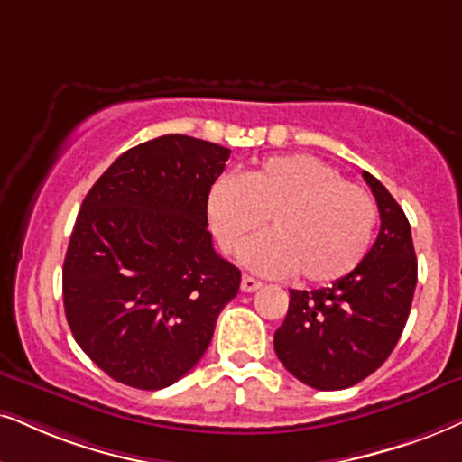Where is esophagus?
I'll list each match as a JSON object with an SVG mask.
<instances>
[{
    "mask_svg": "<svg viewBox=\"0 0 462 462\" xmlns=\"http://www.w3.org/2000/svg\"><path fill=\"white\" fill-rule=\"evenodd\" d=\"M262 285H264V283L258 282V279H254V277H249V274H245L243 282H241V290L243 291H255V290H260Z\"/></svg>",
    "mask_w": 462,
    "mask_h": 462,
    "instance_id": "1",
    "label": "esophagus"
}]
</instances>
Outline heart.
I'll list each match as a JSON object with an SVG mask.
<instances>
[{
	"label": "heart",
	"mask_w": 462,
	"mask_h": 462,
	"mask_svg": "<svg viewBox=\"0 0 462 462\" xmlns=\"http://www.w3.org/2000/svg\"><path fill=\"white\" fill-rule=\"evenodd\" d=\"M268 217L273 232L245 247V264L330 283L352 273L369 251L377 204L365 188L311 155L271 157L241 180L219 179L211 188L208 219L227 254H238Z\"/></svg>",
	"instance_id": "obj_1"
}]
</instances>
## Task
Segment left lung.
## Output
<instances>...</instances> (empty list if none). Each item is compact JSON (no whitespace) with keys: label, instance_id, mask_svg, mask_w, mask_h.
I'll use <instances>...</instances> for the list:
<instances>
[{"label":"left lung","instance_id":"left-lung-1","mask_svg":"<svg viewBox=\"0 0 462 462\" xmlns=\"http://www.w3.org/2000/svg\"><path fill=\"white\" fill-rule=\"evenodd\" d=\"M362 177L377 200V241L330 288L290 290L288 315L274 332L277 358L315 390H346L377 371L399 343L416 291L410 221L373 174Z\"/></svg>","mask_w":462,"mask_h":462}]
</instances>
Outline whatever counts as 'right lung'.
Wrapping results in <instances>:
<instances>
[{
  "instance_id": "right-lung-1",
  "label": "right lung",
  "mask_w": 462,
  "mask_h": 462,
  "mask_svg": "<svg viewBox=\"0 0 462 462\" xmlns=\"http://www.w3.org/2000/svg\"><path fill=\"white\" fill-rule=\"evenodd\" d=\"M230 149L168 134L110 163L85 196L63 307L80 349L125 386L162 390L207 352L241 271L207 230L211 185Z\"/></svg>"
}]
</instances>
